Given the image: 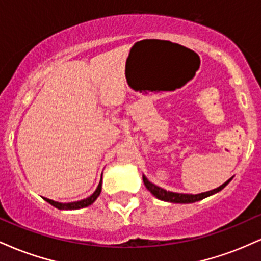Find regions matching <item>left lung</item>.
Listing matches in <instances>:
<instances>
[{"label":"left lung","mask_w":261,"mask_h":261,"mask_svg":"<svg viewBox=\"0 0 261 261\" xmlns=\"http://www.w3.org/2000/svg\"><path fill=\"white\" fill-rule=\"evenodd\" d=\"M142 179H143V182H145L146 188H147L148 190L151 191L152 195H154L155 197H157V199L163 200V201L175 202V203H190V202L199 201V200H202V199H205V197H207L210 195H214V194H216V193H218V191H221L224 187H226L227 184H228L230 180H232V178H230L229 180H227L226 182H224V184H222L221 187H218L216 189H214V190H210V191H206V193L197 194V195H193V194H179V193H172V191L164 190V189L157 187V185H154L153 182L149 181L145 175H142Z\"/></svg>","instance_id":"8db88e82"}]
</instances>
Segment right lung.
<instances>
[{"label":"right lung","instance_id":"obj_1","mask_svg":"<svg viewBox=\"0 0 261 261\" xmlns=\"http://www.w3.org/2000/svg\"><path fill=\"white\" fill-rule=\"evenodd\" d=\"M100 191H101V180L99 182V185H98L97 190H95L91 196L87 197V199H85V200H81V201L68 202V203H60V202L54 201V200L46 199V197H44V199H45V201H47L50 203V205L55 206V207L59 208V210H77V208H83V207H87V206L92 205V203L94 202L95 200H97V197L99 196Z\"/></svg>","mask_w":261,"mask_h":261}]
</instances>
